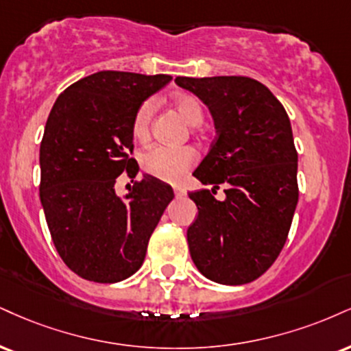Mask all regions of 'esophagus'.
Listing matches in <instances>:
<instances>
[{
    "instance_id": "1",
    "label": "esophagus",
    "mask_w": 351,
    "mask_h": 351,
    "mask_svg": "<svg viewBox=\"0 0 351 351\" xmlns=\"http://www.w3.org/2000/svg\"><path fill=\"white\" fill-rule=\"evenodd\" d=\"M173 191H175L176 197H181V196H184V194H186L184 188H181V186H175V188H173Z\"/></svg>"
}]
</instances>
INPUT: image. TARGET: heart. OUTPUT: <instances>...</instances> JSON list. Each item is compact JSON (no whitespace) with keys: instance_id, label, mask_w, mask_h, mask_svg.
<instances>
[{"instance_id":"obj_1","label":"heart","mask_w":351,"mask_h":351,"mask_svg":"<svg viewBox=\"0 0 351 351\" xmlns=\"http://www.w3.org/2000/svg\"><path fill=\"white\" fill-rule=\"evenodd\" d=\"M173 108L193 125L199 129L206 117V109L201 99L188 93H180L171 98ZM155 104L152 99L143 101L132 117V135L137 142H147L152 134V121H154ZM197 162V152L191 147H154L142 155V168L155 178L176 183L186 175L189 168Z\"/></svg>"}]
</instances>
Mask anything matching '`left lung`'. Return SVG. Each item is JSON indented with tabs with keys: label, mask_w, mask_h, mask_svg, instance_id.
Returning <instances> with one entry per match:
<instances>
[{
	"label": "left lung",
	"mask_w": 351,
	"mask_h": 351,
	"mask_svg": "<svg viewBox=\"0 0 351 351\" xmlns=\"http://www.w3.org/2000/svg\"><path fill=\"white\" fill-rule=\"evenodd\" d=\"M209 108L216 138L194 176L214 189L189 193L197 219L188 245L197 269L221 285H247L278 258L298 206V152L286 109L248 77H176ZM226 184V199L213 197Z\"/></svg>",
	"instance_id": "obj_1"
}]
</instances>
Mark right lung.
Here are the masks:
<instances>
[{
    "label": "right lung",
    "instance_id": "add662e5",
    "mask_svg": "<svg viewBox=\"0 0 351 351\" xmlns=\"http://www.w3.org/2000/svg\"><path fill=\"white\" fill-rule=\"evenodd\" d=\"M170 75L98 71L55 101L40 142L39 196L63 263L83 280L117 282L142 267L173 189L143 175L124 197L114 184L135 178L132 117Z\"/></svg>",
    "mask_w": 351,
    "mask_h": 351
}]
</instances>
